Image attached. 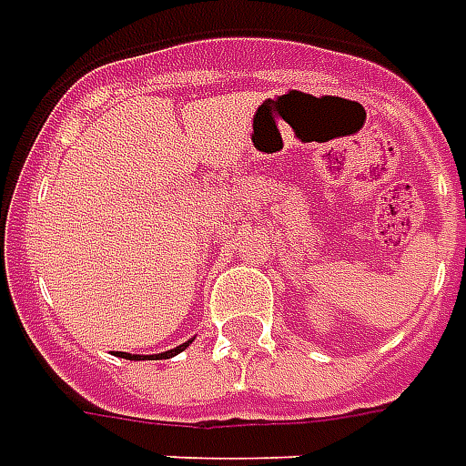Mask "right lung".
<instances>
[{
  "label": "right lung",
  "instance_id": "1",
  "mask_svg": "<svg viewBox=\"0 0 466 466\" xmlns=\"http://www.w3.org/2000/svg\"><path fill=\"white\" fill-rule=\"evenodd\" d=\"M187 346H188V341L187 344L177 346V349H171V351L154 353V356H139V353H125V351H117V356H120V359H129V361H159V359H171V356H177V353L184 351Z\"/></svg>",
  "mask_w": 466,
  "mask_h": 466
}]
</instances>
